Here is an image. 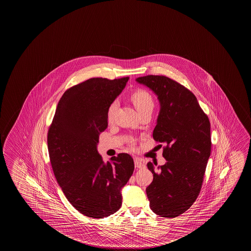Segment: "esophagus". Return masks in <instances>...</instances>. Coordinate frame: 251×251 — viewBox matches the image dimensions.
Masks as SVG:
<instances>
[{
  "label": "esophagus",
  "mask_w": 251,
  "mask_h": 251,
  "mask_svg": "<svg viewBox=\"0 0 251 251\" xmlns=\"http://www.w3.org/2000/svg\"><path fill=\"white\" fill-rule=\"evenodd\" d=\"M135 167L136 168L141 169L144 167V163L140 158H135Z\"/></svg>",
  "instance_id": "esophagus-1"
}]
</instances>
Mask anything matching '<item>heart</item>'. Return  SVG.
Wrapping results in <instances>:
<instances>
[{"label":"heart","mask_w":251,"mask_h":251,"mask_svg":"<svg viewBox=\"0 0 251 251\" xmlns=\"http://www.w3.org/2000/svg\"><path fill=\"white\" fill-rule=\"evenodd\" d=\"M130 100L138 113L145 111L147 109H153V107H154V101L152 99L151 95H150L147 91H135L130 96ZM116 106H117V104L114 101L107 107V120L108 123H111L114 119Z\"/></svg>","instance_id":"obj_1"}]
</instances>
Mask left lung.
<instances>
[{"mask_svg":"<svg viewBox=\"0 0 251 251\" xmlns=\"http://www.w3.org/2000/svg\"><path fill=\"white\" fill-rule=\"evenodd\" d=\"M136 80L157 96L160 111L153 138L166 144L165 165L147 164L153 174L146 188L150 207L161 217H177L189 209L201 189L211 153L209 119L195 95L172 78L148 75Z\"/></svg>","mask_w":251,"mask_h":251,"instance_id":"1","label":"left lung"}]
</instances>
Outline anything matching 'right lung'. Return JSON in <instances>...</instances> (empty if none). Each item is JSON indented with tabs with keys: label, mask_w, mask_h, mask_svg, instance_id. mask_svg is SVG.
I'll use <instances>...</instances> for the list:
<instances>
[{
	"label": "right lung",
	"mask_w": 251,
	"mask_h": 251,
	"mask_svg": "<svg viewBox=\"0 0 251 251\" xmlns=\"http://www.w3.org/2000/svg\"><path fill=\"white\" fill-rule=\"evenodd\" d=\"M125 78H93L62 95L47 136L50 161L58 185L75 209L101 219L122 205V189L134 172L131 156L103 162L97 151L107 127V109L123 92Z\"/></svg>",
	"instance_id": "1"
}]
</instances>
